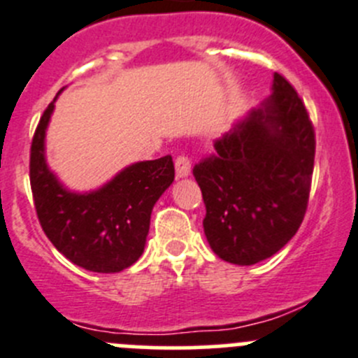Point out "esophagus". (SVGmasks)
Here are the masks:
<instances>
[{"mask_svg":"<svg viewBox=\"0 0 358 358\" xmlns=\"http://www.w3.org/2000/svg\"><path fill=\"white\" fill-rule=\"evenodd\" d=\"M175 169H176V178H187L190 175V161L185 155H180L175 161Z\"/></svg>","mask_w":358,"mask_h":358,"instance_id":"obj_1","label":"esophagus"}]
</instances>
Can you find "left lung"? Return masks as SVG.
Instances as JSON below:
<instances>
[{
	"instance_id": "1",
	"label": "left lung",
	"mask_w": 358,
	"mask_h": 358,
	"mask_svg": "<svg viewBox=\"0 0 358 358\" xmlns=\"http://www.w3.org/2000/svg\"><path fill=\"white\" fill-rule=\"evenodd\" d=\"M273 94L215 141L194 166L203 192L204 234L222 260L252 266L282 250L310 197L315 131L303 101L280 73Z\"/></svg>"
}]
</instances>
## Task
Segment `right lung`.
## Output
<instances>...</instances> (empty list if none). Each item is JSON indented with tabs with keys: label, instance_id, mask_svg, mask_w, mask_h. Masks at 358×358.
<instances>
[{
	"label": "right lung",
	"instance_id": "add662e5",
	"mask_svg": "<svg viewBox=\"0 0 358 358\" xmlns=\"http://www.w3.org/2000/svg\"><path fill=\"white\" fill-rule=\"evenodd\" d=\"M55 99L41 115L31 143L29 180L38 220L52 245L73 264L92 273H119L143 253L154 204L175 180L173 159L134 162L99 189L69 190L45 157Z\"/></svg>",
	"mask_w": 358,
	"mask_h": 358
}]
</instances>
